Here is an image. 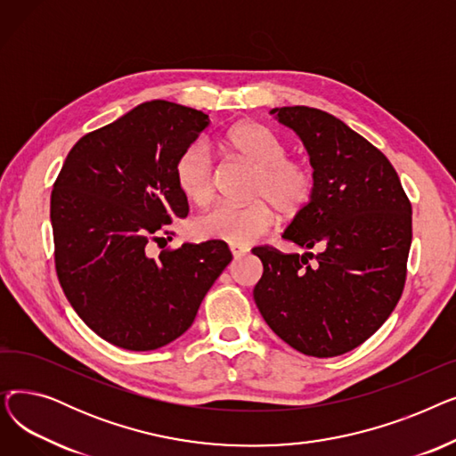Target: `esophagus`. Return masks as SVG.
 Listing matches in <instances>:
<instances>
[{"mask_svg":"<svg viewBox=\"0 0 456 456\" xmlns=\"http://www.w3.org/2000/svg\"><path fill=\"white\" fill-rule=\"evenodd\" d=\"M231 253H232L234 258H240V256H244L248 253V248H244V246H231Z\"/></svg>","mask_w":456,"mask_h":456,"instance_id":"34e87169","label":"esophagus"}]
</instances>
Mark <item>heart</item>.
Returning a JSON list of instances; mask_svg holds the SVG:
<instances>
[{
    "label": "heart",
    "mask_w": 456,
    "mask_h": 456,
    "mask_svg": "<svg viewBox=\"0 0 456 456\" xmlns=\"http://www.w3.org/2000/svg\"><path fill=\"white\" fill-rule=\"evenodd\" d=\"M220 146L229 157L253 167L248 184V196L253 200L246 205H220L200 216L194 222V232L200 238L248 246L270 231L275 222V208L286 218H292L313 201L314 167L305 159L286 155L289 146L266 126L236 124L224 133ZM175 181L190 203L205 207L214 200V160L203 143H191L179 155Z\"/></svg>",
    "instance_id": "heart-1"
}]
</instances>
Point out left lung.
<instances>
[{
  "label": "left lung",
  "instance_id": "left-lung-1",
  "mask_svg": "<svg viewBox=\"0 0 456 456\" xmlns=\"http://www.w3.org/2000/svg\"><path fill=\"white\" fill-rule=\"evenodd\" d=\"M272 114L299 134L316 174L313 201L282 238L320 253L255 248L265 273L253 297L290 347L308 356H338L364 344L403 294L412 205L385 153L342 119L303 105Z\"/></svg>",
  "mask_w": 456,
  "mask_h": 456
}]
</instances>
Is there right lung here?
<instances>
[{
	"instance_id": "right-lung-1",
	"label": "right lung",
	"mask_w": 456,
	"mask_h": 456,
	"mask_svg": "<svg viewBox=\"0 0 456 456\" xmlns=\"http://www.w3.org/2000/svg\"><path fill=\"white\" fill-rule=\"evenodd\" d=\"M207 126L201 110L142 103L85 134L53 184L59 282L77 316L116 347L151 351L179 338L232 260L220 240L150 255L188 214L175 162Z\"/></svg>"
}]
</instances>
